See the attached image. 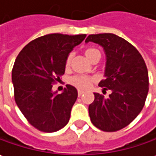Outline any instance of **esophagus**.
I'll list each match as a JSON object with an SVG mask.
<instances>
[{"label":"esophagus","mask_w":156,"mask_h":156,"mask_svg":"<svg viewBox=\"0 0 156 156\" xmlns=\"http://www.w3.org/2000/svg\"><path fill=\"white\" fill-rule=\"evenodd\" d=\"M78 96H82V95H83V94H84L85 92L83 91V90H78Z\"/></svg>","instance_id":"34e87169"}]
</instances>
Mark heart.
Masks as SVG:
<instances>
[{"label": "heart", "instance_id": "obj_1", "mask_svg": "<svg viewBox=\"0 0 156 156\" xmlns=\"http://www.w3.org/2000/svg\"><path fill=\"white\" fill-rule=\"evenodd\" d=\"M98 50L96 48H87L86 50L84 51V55L86 56V58L88 60H91L93 58V56L96 55V53H98ZM70 62H71V55H69L66 58V66L68 67L70 66ZM93 81V78L90 77H87V76H75L73 78H71L70 83L76 86L77 88L79 89H87L90 86V83Z\"/></svg>", "mask_w": 156, "mask_h": 156}]
</instances>
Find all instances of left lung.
<instances>
[{
	"instance_id": "1",
	"label": "left lung",
	"mask_w": 156,
	"mask_h": 156,
	"mask_svg": "<svg viewBox=\"0 0 156 156\" xmlns=\"http://www.w3.org/2000/svg\"><path fill=\"white\" fill-rule=\"evenodd\" d=\"M89 42L103 48L105 79L99 86L112 91L108 98L94 93L95 100L89 106L90 120L101 131H119L133 121L144 106L149 91L147 66L136 48L114 34H92L85 40Z\"/></svg>"
}]
</instances>
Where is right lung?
Instances as JSON below:
<instances>
[{
	"label": "right lung",
	"instance_id": "obj_1",
	"mask_svg": "<svg viewBox=\"0 0 156 156\" xmlns=\"http://www.w3.org/2000/svg\"><path fill=\"white\" fill-rule=\"evenodd\" d=\"M85 34L45 35L29 42L16 58L12 71L16 104L34 127L44 132L59 131L68 123L78 90L70 84L61 94L53 91L65 73L66 60Z\"/></svg>",
	"mask_w": 156,
	"mask_h": 156
}]
</instances>
